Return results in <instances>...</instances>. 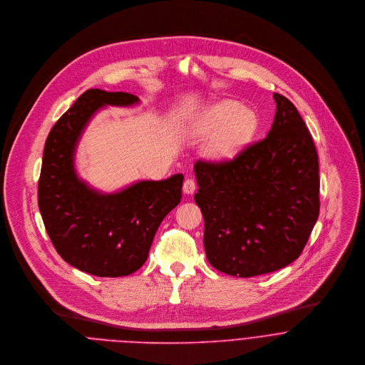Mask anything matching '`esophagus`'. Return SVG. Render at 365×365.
Instances as JSON below:
<instances>
[{
  "mask_svg": "<svg viewBox=\"0 0 365 365\" xmlns=\"http://www.w3.org/2000/svg\"><path fill=\"white\" fill-rule=\"evenodd\" d=\"M195 190H197V182H195V180H194V178H187V180L184 181L182 191H184L185 194H192Z\"/></svg>",
  "mask_w": 365,
  "mask_h": 365,
  "instance_id": "esophagus-1",
  "label": "esophagus"
}]
</instances>
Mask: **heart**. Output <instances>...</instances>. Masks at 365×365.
<instances>
[{
	"label": "heart",
	"instance_id": "1",
	"mask_svg": "<svg viewBox=\"0 0 365 365\" xmlns=\"http://www.w3.org/2000/svg\"><path fill=\"white\" fill-rule=\"evenodd\" d=\"M259 119L252 109L241 108L240 103L227 101L214 106L200 130L204 134H215L211 141V154L215 157H230L238 153L252 138Z\"/></svg>",
	"mask_w": 365,
	"mask_h": 365
}]
</instances>
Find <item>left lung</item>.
I'll return each instance as SVG.
<instances>
[{
  "instance_id": "left-lung-1",
  "label": "left lung",
  "mask_w": 365,
  "mask_h": 365,
  "mask_svg": "<svg viewBox=\"0 0 365 365\" xmlns=\"http://www.w3.org/2000/svg\"><path fill=\"white\" fill-rule=\"evenodd\" d=\"M267 135L234 158L194 165L208 262L250 277L279 270L303 252L320 211L319 157L294 105L274 93Z\"/></svg>"
}]
</instances>
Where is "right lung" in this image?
<instances>
[{"label": "right lung", "instance_id": "obj_1", "mask_svg": "<svg viewBox=\"0 0 365 365\" xmlns=\"http://www.w3.org/2000/svg\"><path fill=\"white\" fill-rule=\"evenodd\" d=\"M137 102L130 93L89 89L55 123L43 148L38 205L45 230L65 262L99 277L138 270L161 221L181 200L182 174L115 194H101L76 175L75 148L91 118L106 105Z\"/></svg>", "mask_w": 365, "mask_h": 365}]
</instances>
